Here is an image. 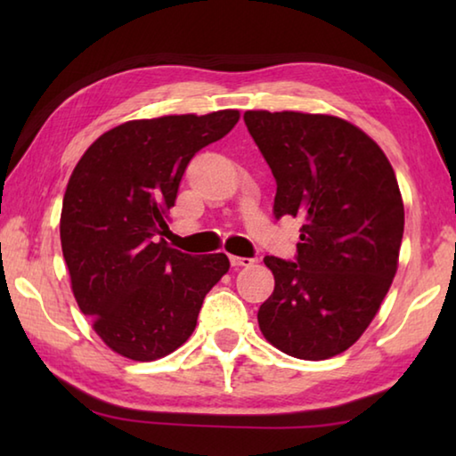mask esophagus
Instances as JSON below:
<instances>
[{"instance_id": "esophagus-1", "label": "esophagus", "mask_w": 456, "mask_h": 456, "mask_svg": "<svg viewBox=\"0 0 456 456\" xmlns=\"http://www.w3.org/2000/svg\"><path fill=\"white\" fill-rule=\"evenodd\" d=\"M229 261H231V265H233V267H249V265L256 264V259H253V257H237V256H231Z\"/></svg>"}]
</instances>
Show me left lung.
I'll return each mask as SVG.
<instances>
[{
  "mask_svg": "<svg viewBox=\"0 0 456 456\" xmlns=\"http://www.w3.org/2000/svg\"><path fill=\"white\" fill-rule=\"evenodd\" d=\"M243 120L275 176V217L302 219L296 261L264 259L275 288L259 328L288 356H338L364 334L396 275L404 233L396 175L348 120L291 110H247Z\"/></svg>",
  "mask_w": 456,
  "mask_h": 456,
  "instance_id": "obj_1",
  "label": "left lung"
}]
</instances>
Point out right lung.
<instances>
[{"instance_id":"add662e5","label":"right lung","mask_w":456,"mask_h":456,"mask_svg":"<svg viewBox=\"0 0 456 456\" xmlns=\"http://www.w3.org/2000/svg\"><path fill=\"white\" fill-rule=\"evenodd\" d=\"M237 110L130 120L82 154L60 217L61 253L84 315L108 348L151 362L187 342L225 253L168 247L167 211L191 159L237 125Z\"/></svg>"}]
</instances>
